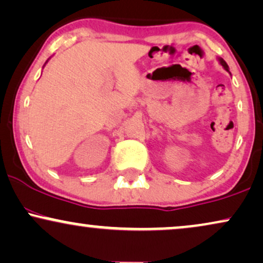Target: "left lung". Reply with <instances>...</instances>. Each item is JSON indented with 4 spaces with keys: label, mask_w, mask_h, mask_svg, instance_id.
I'll return each mask as SVG.
<instances>
[{
    "label": "left lung",
    "mask_w": 263,
    "mask_h": 263,
    "mask_svg": "<svg viewBox=\"0 0 263 263\" xmlns=\"http://www.w3.org/2000/svg\"><path fill=\"white\" fill-rule=\"evenodd\" d=\"M217 59H218V62H220V64H221L222 66H223L224 70H226V71H228L229 74H231V71H229V68H228V65H227V63H226L222 58H217Z\"/></svg>",
    "instance_id": "left-lung-1"
}]
</instances>
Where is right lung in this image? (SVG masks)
Returning a JSON list of instances; mask_svg holds the SVG:
<instances>
[{"mask_svg": "<svg viewBox=\"0 0 263 263\" xmlns=\"http://www.w3.org/2000/svg\"><path fill=\"white\" fill-rule=\"evenodd\" d=\"M48 62V61H47ZM47 62H46V63H47ZM46 63H45V65H46ZM45 65H43V66H45Z\"/></svg>", "mask_w": 263, "mask_h": 263, "instance_id": "obj_1", "label": "right lung"}]
</instances>
